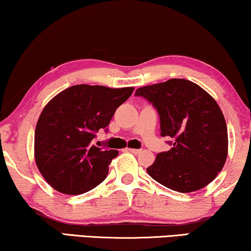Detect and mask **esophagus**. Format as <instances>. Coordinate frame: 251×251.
Segmentation results:
<instances>
[{
    "label": "esophagus",
    "instance_id": "34e87169",
    "mask_svg": "<svg viewBox=\"0 0 251 251\" xmlns=\"http://www.w3.org/2000/svg\"><path fill=\"white\" fill-rule=\"evenodd\" d=\"M127 151L134 153V154H140L142 152V149H127Z\"/></svg>",
    "mask_w": 251,
    "mask_h": 251
}]
</instances>
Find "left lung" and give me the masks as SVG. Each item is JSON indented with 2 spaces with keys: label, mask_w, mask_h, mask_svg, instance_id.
I'll return each mask as SVG.
<instances>
[{
  "label": "left lung",
  "mask_w": 251,
  "mask_h": 251,
  "mask_svg": "<svg viewBox=\"0 0 251 251\" xmlns=\"http://www.w3.org/2000/svg\"><path fill=\"white\" fill-rule=\"evenodd\" d=\"M135 96L155 108L161 136L170 138L173 147L158 153L148 174L179 193L195 192L213 181L227 155L226 119L215 100L185 78L142 87Z\"/></svg>",
  "instance_id": "left-lung-1"
}]
</instances>
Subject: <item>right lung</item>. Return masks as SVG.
<instances>
[{"instance_id":"add662e5","label":"right lung","mask_w":251,"mask_h":251,"mask_svg":"<svg viewBox=\"0 0 251 251\" xmlns=\"http://www.w3.org/2000/svg\"><path fill=\"white\" fill-rule=\"evenodd\" d=\"M134 88L110 89L77 84L58 93L40 114L35 132L37 167L54 189L84 194L106 179L118 151L96 147L99 129L107 126Z\"/></svg>"}]
</instances>
